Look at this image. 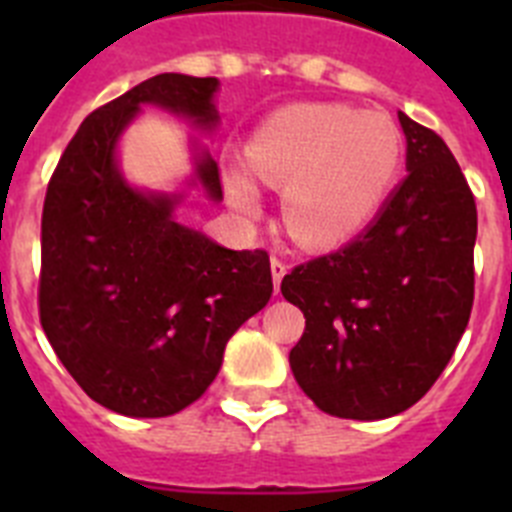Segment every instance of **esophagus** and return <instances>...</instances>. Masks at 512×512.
I'll return each instance as SVG.
<instances>
[{"instance_id":"1","label":"esophagus","mask_w":512,"mask_h":512,"mask_svg":"<svg viewBox=\"0 0 512 512\" xmlns=\"http://www.w3.org/2000/svg\"><path fill=\"white\" fill-rule=\"evenodd\" d=\"M284 274H287V261H282L279 256H271V277H274V287L279 292V284H282Z\"/></svg>"}]
</instances>
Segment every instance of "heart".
I'll return each mask as SVG.
<instances>
[{"label":"heart","instance_id":"obj_1","mask_svg":"<svg viewBox=\"0 0 512 512\" xmlns=\"http://www.w3.org/2000/svg\"><path fill=\"white\" fill-rule=\"evenodd\" d=\"M243 161H228L225 189L253 215L261 194L251 171L284 187L282 215L305 248H336L372 225L402 164V135L384 112L348 104H295L261 125Z\"/></svg>","mask_w":512,"mask_h":512}]
</instances>
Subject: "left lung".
Wrapping results in <instances>:
<instances>
[{
    "label": "left lung",
    "mask_w": 512,
    "mask_h": 512,
    "mask_svg": "<svg viewBox=\"0 0 512 512\" xmlns=\"http://www.w3.org/2000/svg\"><path fill=\"white\" fill-rule=\"evenodd\" d=\"M408 176L356 241L282 279L305 312L289 351L323 413L379 420L408 410L449 364L474 302L477 205L441 135L400 112Z\"/></svg>",
    "instance_id": "1"
}]
</instances>
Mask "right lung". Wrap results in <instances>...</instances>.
I'll list each match as a JSON object with an SVG mask.
<instances>
[{
    "label": "right lung",
    "instance_id": "right-lung-1",
    "mask_svg": "<svg viewBox=\"0 0 512 512\" xmlns=\"http://www.w3.org/2000/svg\"><path fill=\"white\" fill-rule=\"evenodd\" d=\"M217 79L158 74L81 122L45 192L40 325L94 402L130 418H166L200 400L228 338L271 297L264 248L228 251L174 220V197L122 182L115 146L140 104L217 120ZM200 182L223 200L220 169Z\"/></svg>",
    "mask_w": 512,
    "mask_h": 512
}]
</instances>
